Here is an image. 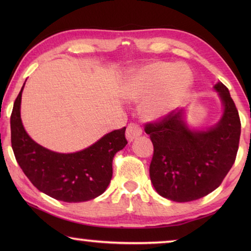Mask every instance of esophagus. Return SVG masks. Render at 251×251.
Returning a JSON list of instances; mask_svg holds the SVG:
<instances>
[{
    "instance_id": "obj_1",
    "label": "esophagus",
    "mask_w": 251,
    "mask_h": 251,
    "mask_svg": "<svg viewBox=\"0 0 251 251\" xmlns=\"http://www.w3.org/2000/svg\"><path fill=\"white\" fill-rule=\"evenodd\" d=\"M142 135V128L141 126L136 123H130L126 128V137L128 139V142H133L135 138H137L138 136Z\"/></svg>"
}]
</instances>
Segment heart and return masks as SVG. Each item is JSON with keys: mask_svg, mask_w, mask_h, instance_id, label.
<instances>
[{"mask_svg": "<svg viewBox=\"0 0 251 251\" xmlns=\"http://www.w3.org/2000/svg\"><path fill=\"white\" fill-rule=\"evenodd\" d=\"M192 85L193 74L187 65L156 62L129 76L124 95L131 100H145L142 114L148 120H158L179 105Z\"/></svg>", "mask_w": 251, "mask_h": 251, "instance_id": "heart-1", "label": "heart"}]
</instances>
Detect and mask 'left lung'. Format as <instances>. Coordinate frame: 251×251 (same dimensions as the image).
<instances>
[{
	"label": "left lung",
	"mask_w": 251,
	"mask_h": 251,
	"mask_svg": "<svg viewBox=\"0 0 251 251\" xmlns=\"http://www.w3.org/2000/svg\"><path fill=\"white\" fill-rule=\"evenodd\" d=\"M214 88L224 114L207 130L190 129L184 110H173L160 121L147 123L154 154L150 176L156 192L173 201H193L214 192L236 160L240 118L228 88L218 82Z\"/></svg>",
	"instance_id": "8db88e82"
}]
</instances>
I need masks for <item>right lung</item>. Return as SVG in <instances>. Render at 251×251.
<instances>
[{"instance_id": "obj_1", "label": "right lung", "mask_w": 251, "mask_h": 251, "mask_svg": "<svg viewBox=\"0 0 251 251\" xmlns=\"http://www.w3.org/2000/svg\"><path fill=\"white\" fill-rule=\"evenodd\" d=\"M25 84V83H24ZM22 90L11 115V143L16 161L40 192L65 202L87 201L103 194L113 176V158L126 146V127L110 131L92 146L61 154L39 145L21 121Z\"/></svg>"}]
</instances>
